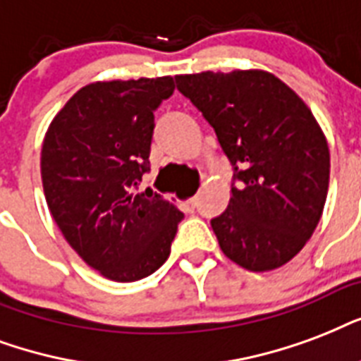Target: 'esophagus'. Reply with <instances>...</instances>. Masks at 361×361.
<instances>
[{
  "label": "esophagus",
  "instance_id": "esophagus-1",
  "mask_svg": "<svg viewBox=\"0 0 361 361\" xmlns=\"http://www.w3.org/2000/svg\"><path fill=\"white\" fill-rule=\"evenodd\" d=\"M195 205H197V200H195V197H192V200H188V201H186V203H184V207H186V211H190V212H194Z\"/></svg>",
  "mask_w": 361,
  "mask_h": 361
}]
</instances>
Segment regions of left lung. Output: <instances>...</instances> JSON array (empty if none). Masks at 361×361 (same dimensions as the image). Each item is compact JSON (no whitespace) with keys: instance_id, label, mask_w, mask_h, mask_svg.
I'll list each match as a JSON object with an SVG mask.
<instances>
[{"instance_id":"left-lung-1","label":"left lung","mask_w":361,"mask_h":361,"mask_svg":"<svg viewBox=\"0 0 361 361\" xmlns=\"http://www.w3.org/2000/svg\"><path fill=\"white\" fill-rule=\"evenodd\" d=\"M175 82L233 166L230 205L211 220L222 252L256 273L288 264L311 239L328 195V141L311 109L258 69L177 75Z\"/></svg>"}]
</instances>
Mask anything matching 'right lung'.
Wrapping results in <instances>:
<instances>
[{
  "label": "right lung",
  "mask_w": 361,
  "mask_h": 361,
  "mask_svg": "<svg viewBox=\"0 0 361 361\" xmlns=\"http://www.w3.org/2000/svg\"><path fill=\"white\" fill-rule=\"evenodd\" d=\"M175 90L173 77L92 82L56 114L41 150V178L52 219L75 252L116 282L164 265L183 212L147 188L154 111Z\"/></svg>",
  "instance_id": "1"
}]
</instances>
